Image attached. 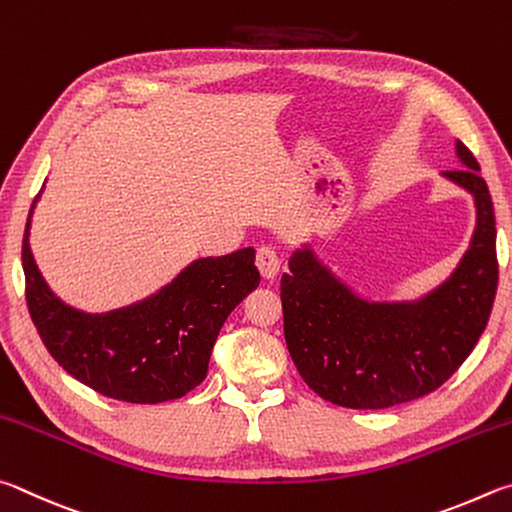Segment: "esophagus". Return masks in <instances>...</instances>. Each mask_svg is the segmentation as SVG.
I'll use <instances>...</instances> for the list:
<instances>
[{"label":"esophagus","mask_w":512,"mask_h":512,"mask_svg":"<svg viewBox=\"0 0 512 512\" xmlns=\"http://www.w3.org/2000/svg\"><path fill=\"white\" fill-rule=\"evenodd\" d=\"M256 265L265 279H274L276 274H279V267H281V258L276 254V249L270 245H263L258 247V254H256Z\"/></svg>","instance_id":"34e87169"}]
</instances>
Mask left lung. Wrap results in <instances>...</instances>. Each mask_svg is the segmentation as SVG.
Returning a JSON list of instances; mask_svg holds the SVG:
<instances>
[{
    "label": "left lung",
    "instance_id": "8db88e82",
    "mask_svg": "<svg viewBox=\"0 0 512 512\" xmlns=\"http://www.w3.org/2000/svg\"><path fill=\"white\" fill-rule=\"evenodd\" d=\"M459 170L447 182L472 195L477 222L447 279L411 301L357 294L312 245L290 256L281 279L283 333L303 382L348 409H387L436 391L486 330L497 294V229L488 184L472 152L456 141Z\"/></svg>",
    "mask_w": 512,
    "mask_h": 512
}]
</instances>
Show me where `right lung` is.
<instances>
[{
    "label": "right lung",
    "mask_w": 512,
    "mask_h": 512,
    "mask_svg": "<svg viewBox=\"0 0 512 512\" xmlns=\"http://www.w3.org/2000/svg\"><path fill=\"white\" fill-rule=\"evenodd\" d=\"M40 195L26 220L22 267L31 319L53 360L89 389L134 405L193 391L206 378L222 324L261 283L254 247L197 258L159 292L125 308L85 312L56 297L35 265L29 236Z\"/></svg>",
    "instance_id": "add662e5"
}]
</instances>
